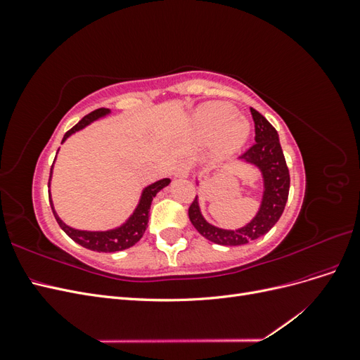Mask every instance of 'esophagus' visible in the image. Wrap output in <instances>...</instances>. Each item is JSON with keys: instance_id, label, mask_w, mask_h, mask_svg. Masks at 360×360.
I'll list each match as a JSON object with an SVG mask.
<instances>
[{"instance_id": "34e87169", "label": "esophagus", "mask_w": 360, "mask_h": 360, "mask_svg": "<svg viewBox=\"0 0 360 360\" xmlns=\"http://www.w3.org/2000/svg\"><path fill=\"white\" fill-rule=\"evenodd\" d=\"M192 171V163L189 160H181L176 167V177L186 179Z\"/></svg>"}]
</instances>
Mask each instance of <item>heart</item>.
Wrapping results in <instances>:
<instances>
[{
	"mask_svg": "<svg viewBox=\"0 0 360 360\" xmlns=\"http://www.w3.org/2000/svg\"><path fill=\"white\" fill-rule=\"evenodd\" d=\"M193 127L204 139L216 138L219 153H233L249 135V123L238 117L231 105L212 102L200 106L193 115Z\"/></svg>",
	"mask_w": 360,
	"mask_h": 360,
	"instance_id": "heart-1",
	"label": "heart"
}]
</instances>
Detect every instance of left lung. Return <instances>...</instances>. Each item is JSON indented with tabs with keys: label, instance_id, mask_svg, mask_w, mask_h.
Returning <instances> with one entry per match:
<instances>
[{
	"label": "left lung",
	"instance_id": "obj_1",
	"mask_svg": "<svg viewBox=\"0 0 360 360\" xmlns=\"http://www.w3.org/2000/svg\"><path fill=\"white\" fill-rule=\"evenodd\" d=\"M255 123V144L240 156L248 163L258 167L264 180L263 201L257 216L246 226L238 230H222L207 222L195 197L189 207V219L197 231L216 245L240 246L264 236L284 212L290 191V172L279 144L276 129L254 108H250Z\"/></svg>",
	"mask_w": 360,
	"mask_h": 360
}]
</instances>
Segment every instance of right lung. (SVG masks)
Instances as JSON below:
<instances>
[{"label":"right lung","mask_w":360,"mask_h":360,"mask_svg":"<svg viewBox=\"0 0 360 360\" xmlns=\"http://www.w3.org/2000/svg\"><path fill=\"white\" fill-rule=\"evenodd\" d=\"M106 114H110V110H106V108H99V110L90 112L89 115H85L78 124H75L70 130H68L66 135H64V138H63V143L72 134L78 132V130L84 129L85 126H89L91 122H94V120L101 118ZM52 167H51V174H52ZM49 180H51V177H49ZM169 183H171L169 179H162L153 184H150V186H147L143 191V195H141L139 204L136 205L134 214L129 217L126 224L115 228V230H110V231L75 230V228L64 224L57 216L56 210H53V204H52L51 197H49V202H51V209L53 212V216H56V219H57L58 225L61 226V230L66 233L73 242H76L78 245L90 249V250H96V252H117V250H124L130 246H134L136 242H139V238L144 236L147 226H148L147 224H148V213H150L151 201H153V198L156 197V193L160 189L168 186Z\"/></svg>","instance_id":"right-lung-1"}]
</instances>
